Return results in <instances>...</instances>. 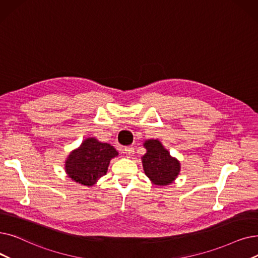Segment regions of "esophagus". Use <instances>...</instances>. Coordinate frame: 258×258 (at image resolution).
Wrapping results in <instances>:
<instances>
[{
	"label": "esophagus",
	"instance_id": "esophagus-1",
	"mask_svg": "<svg viewBox=\"0 0 258 258\" xmlns=\"http://www.w3.org/2000/svg\"><path fill=\"white\" fill-rule=\"evenodd\" d=\"M123 151H124L123 153L125 154V156L127 157V158H131V157H132L133 154H134V148H132V147H127V148H125Z\"/></svg>",
	"mask_w": 258,
	"mask_h": 258
}]
</instances>
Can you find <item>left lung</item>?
<instances>
[{"mask_svg":"<svg viewBox=\"0 0 258 258\" xmlns=\"http://www.w3.org/2000/svg\"><path fill=\"white\" fill-rule=\"evenodd\" d=\"M143 147L147 150L141 157L143 171L152 183L158 186L173 183L180 173V162L170 155L158 139L145 140Z\"/></svg>","mask_w":258,"mask_h":258,"instance_id":"1","label":"left lung"}]
</instances>
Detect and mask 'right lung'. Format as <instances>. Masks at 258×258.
<instances>
[{"label": "right lung", "instance_id": "1", "mask_svg": "<svg viewBox=\"0 0 258 258\" xmlns=\"http://www.w3.org/2000/svg\"><path fill=\"white\" fill-rule=\"evenodd\" d=\"M117 156L113 145L89 137L67 156L65 172L73 181L91 187L106 174L110 160Z\"/></svg>", "mask_w": 258, "mask_h": 258}]
</instances>
